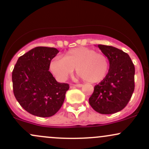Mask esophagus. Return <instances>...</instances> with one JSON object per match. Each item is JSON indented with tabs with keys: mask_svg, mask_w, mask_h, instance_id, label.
I'll return each mask as SVG.
<instances>
[{
	"mask_svg": "<svg viewBox=\"0 0 149 149\" xmlns=\"http://www.w3.org/2000/svg\"><path fill=\"white\" fill-rule=\"evenodd\" d=\"M74 87H82V84H74Z\"/></svg>",
	"mask_w": 149,
	"mask_h": 149,
	"instance_id": "1",
	"label": "esophagus"
}]
</instances>
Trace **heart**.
<instances>
[{
  "mask_svg": "<svg viewBox=\"0 0 149 149\" xmlns=\"http://www.w3.org/2000/svg\"><path fill=\"white\" fill-rule=\"evenodd\" d=\"M76 68L77 74L87 82L103 80L109 68L105 55L88 47H76L68 50L63 58L57 57L49 64V70L57 79L65 80Z\"/></svg>",
  "mask_w": 149,
  "mask_h": 149,
  "instance_id": "obj_1",
  "label": "heart"
}]
</instances>
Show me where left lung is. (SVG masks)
<instances>
[{
	"label": "left lung",
	"instance_id": "1",
	"mask_svg": "<svg viewBox=\"0 0 149 149\" xmlns=\"http://www.w3.org/2000/svg\"><path fill=\"white\" fill-rule=\"evenodd\" d=\"M97 47L108 58L109 70L104 79L94 86L89 102L98 113L111 114L122 110L130 100L135 87V68L124 51L104 45Z\"/></svg>",
	"mask_w": 149,
	"mask_h": 149
}]
</instances>
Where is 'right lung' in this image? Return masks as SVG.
<instances>
[{
  "label": "right lung",
  "mask_w": 149,
  "mask_h": 149,
  "mask_svg": "<svg viewBox=\"0 0 149 149\" xmlns=\"http://www.w3.org/2000/svg\"><path fill=\"white\" fill-rule=\"evenodd\" d=\"M59 50L37 47L20 56L12 72L13 93L25 111L40 117L53 116L61 108L69 84L57 82L49 71Z\"/></svg>",
  "instance_id": "right-lung-1"
}]
</instances>
